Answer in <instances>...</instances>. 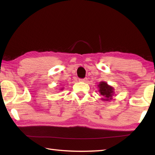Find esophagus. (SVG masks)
Instances as JSON below:
<instances>
[{
  "mask_svg": "<svg viewBox=\"0 0 155 155\" xmlns=\"http://www.w3.org/2000/svg\"><path fill=\"white\" fill-rule=\"evenodd\" d=\"M80 81H83V82H87V78H81V79H79Z\"/></svg>",
  "mask_w": 155,
  "mask_h": 155,
  "instance_id": "34e87169",
  "label": "esophagus"
}]
</instances>
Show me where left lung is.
I'll return each mask as SVG.
<instances>
[{
  "instance_id": "left-lung-1",
  "label": "left lung",
  "mask_w": 155,
  "mask_h": 155,
  "mask_svg": "<svg viewBox=\"0 0 155 155\" xmlns=\"http://www.w3.org/2000/svg\"><path fill=\"white\" fill-rule=\"evenodd\" d=\"M98 87H99V92L104 97L103 98V101H109L112 99V96L114 93V88L113 87L108 86L107 83H104V82L100 83V84H98Z\"/></svg>"
}]
</instances>
